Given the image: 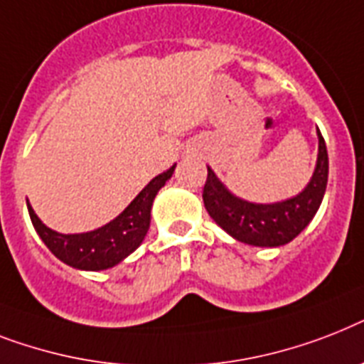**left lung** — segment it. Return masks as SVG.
<instances>
[{"label": "left lung", "instance_id": "8db88e82", "mask_svg": "<svg viewBox=\"0 0 364 364\" xmlns=\"http://www.w3.org/2000/svg\"><path fill=\"white\" fill-rule=\"evenodd\" d=\"M319 152L316 171L308 186L291 199L257 205L248 203L231 191L218 180L210 167L203 188V200L206 212L225 232L240 242L263 248H276L291 242L316 216L327 188L329 176V156L321 133L318 132Z\"/></svg>", "mask_w": 364, "mask_h": 364}]
</instances>
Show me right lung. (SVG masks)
I'll return each mask as SVG.
<instances>
[{
	"mask_svg": "<svg viewBox=\"0 0 364 364\" xmlns=\"http://www.w3.org/2000/svg\"><path fill=\"white\" fill-rule=\"evenodd\" d=\"M174 167L176 165L150 180L146 188L127 205L120 216H116L112 222L95 231L77 232V235H62V232L52 231L41 222L28 203L31 223L41 240L46 244V248L73 269H110L141 246L150 228V210H152L154 197L158 196V191L164 188L165 182L173 176Z\"/></svg>",
	"mask_w": 364,
	"mask_h": 364,
	"instance_id": "1",
	"label": "right lung"
}]
</instances>
